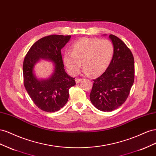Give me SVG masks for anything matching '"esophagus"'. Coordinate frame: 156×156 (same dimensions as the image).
<instances>
[{"instance_id": "1", "label": "esophagus", "mask_w": 156, "mask_h": 156, "mask_svg": "<svg viewBox=\"0 0 156 156\" xmlns=\"http://www.w3.org/2000/svg\"><path fill=\"white\" fill-rule=\"evenodd\" d=\"M82 80V78H76V79L75 80L76 83H78L79 82H80Z\"/></svg>"}]
</instances>
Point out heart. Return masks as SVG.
Returning a JSON list of instances; mask_svg holds the SVG:
<instances>
[{
	"mask_svg": "<svg viewBox=\"0 0 156 156\" xmlns=\"http://www.w3.org/2000/svg\"><path fill=\"white\" fill-rule=\"evenodd\" d=\"M114 54V46L109 40L82 37L73 44L71 53H64L63 61L69 74L77 75L82 65L85 74H103L108 69Z\"/></svg>",
	"mask_w": 156,
	"mask_h": 156,
	"instance_id": "1",
	"label": "heart"
}]
</instances>
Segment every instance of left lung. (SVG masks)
<instances>
[{
  "label": "left lung",
  "mask_w": 156,
  "mask_h": 156,
  "mask_svg": "<svg viewBox=\"0 0 156 156\" xmlns=\"http://www.w3.org/2000/svg\"><path fill=\"white\" fill-rule=\"evenodd\" d=\"M109 38L114 46V54L108 69L93 80L90 93L92 104L99 110L110 112L122 106L129 94L134 82V57L121 39L113 34Z\"/></svg>",
  "instance_id": "left-lung-1"
}]
</instances>
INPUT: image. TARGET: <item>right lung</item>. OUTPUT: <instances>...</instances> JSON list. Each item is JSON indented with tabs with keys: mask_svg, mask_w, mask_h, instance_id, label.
<instances>
[{
	"mask_svg": "<svg viewBox=\"0 0 156 156\" xmlns=\"http://www.w3.org/2000/svg\"><path fill=\"white\" fill-rule=\"evenodd\" d=\"M70 35L52 34L38 40L30 47L23 61L24 86L37 106L47 112H54L67 103L69 89L75 86L74 78L66 73L61 50L70 39ZM40 58L52 61L55 71L47 80H38L33 72Z\"/></svg>",
	"mask_w": 156,
	"mask_h": 156,
	"instance_id": "right-lung-1",
	"label": "right lung"
}]
</instances>
